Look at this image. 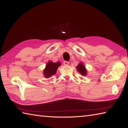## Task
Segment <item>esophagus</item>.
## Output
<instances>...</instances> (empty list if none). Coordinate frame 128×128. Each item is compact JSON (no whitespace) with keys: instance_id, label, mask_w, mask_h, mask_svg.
I'll return each instance as SVG.
<instances>
[{"instance_id":"obj_1","label":"esophagus","mask_w":128,"mask_h":128,"mask_svg":"<svg viewBox=\"0 0 128 128\" xmlns=\"http://www.w3.org/2000/svg\"><path fill=\"white\" fill-rule=\"evenodd\" d=\"M63 64L65 65V66H68V65L69 64V62H67V61H64Z\"/></svg>"}]
</instances>
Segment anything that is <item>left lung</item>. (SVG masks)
Instances as JSON below:
<instances>
[{
	"mask_svg": "<svg viewBox=\"0 0 128 128\" xmlns=\"http://www.w3.org/2000/svg\"><path fill=\"white\" fill-rule=\"evenodd\" d=\"M76 68L77 69V70L81 73V74H82L83 76H85L86 73V70L85 68V66L84 65H83L82 63H80L78 66L76 67Z\"/></svg>",
	"mask_w": 128,
	"mask_h": 128,
	"instance_id": "8db88e82",
	"label": "left lung"
}]
</instances>
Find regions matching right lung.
<instances>
[{
    "mask_svg": "<svg viewBox=\"0 0 128 128\" xmlns=\"http://www.w3.org/2000/svg\"><path fill=\"white\" fill-rule=\"evenodd\" d=\"M61 64L59 62H48L46 65V68L44 70V75L46 78L51 77L52 75L55 74L58 68Z\"/></svg>",
    "mask_w": 128,
    "mask_h": 128,
    "instance_id": "1",
    "label": "right lung"
}]
</instances>
